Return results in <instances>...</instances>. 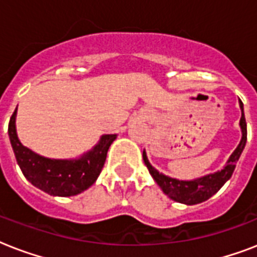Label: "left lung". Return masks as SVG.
<instances>
[{
    "label": "left lung",
    "instance_id": "1",
    "mask_svg": "<svg viewBox=\"0 0 257 257\" xmlns=\"http://www.w3.org/2000/svg\"><path fill=\"white\" fill-rule=\"evenodd\" d=\"M240 108H241V118H240V126H241V141L235 149V152L232 153L227 165L224 167L221 171L207 175L200 179L192 180V181H183V180H176L168 177V176L163 175L159 171L153 168L152 165L149 164L148 159H147V153L145 151L143 152V159L144 163L148 168L149 173L152 175L159 187L163 189L165 195L169 196L172 200H175L177 203L187 204V205H193V204L203 203L205 200L215 195L216 192L219 191L220 188L223 187L224 184L227 183L228 180L231 179L232 173L236 168V163L239 161V157L243 152L245 143H247V122H245V116H244L243 102L240 100Z\"/></svg>",
    "mask_w": 257,
    "mask_h": 257
}]
</instances>
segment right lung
I'll return each instance as SVG.
<instances>
[{"label": "right lung", "instance_id": "add662e5", "mask_svg": "<svg viewBox=\"0 0 257 257\" xmlns=\"http://www.w3.org/2000/svg\"><path fill=\"white\" fill-rule=\"evenodd\" d=\"M16 113L17 108L8 128L10 143L22 173L34 187L49 195L66 197L81 193L96 181L116 135L101 137L100 143L78 160H52L36 155L20 143L16 133Z\"/></svg>", "mask_w": 257, "mask_h": 257}]
</instances>
